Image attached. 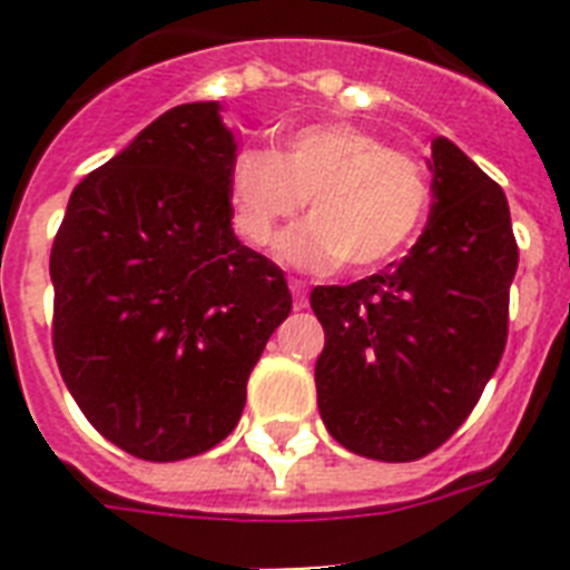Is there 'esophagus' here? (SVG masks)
I'll use <instances>...</instances> for the list:
<instances>
[{
  "mask_svg": "<svg viewBox=\"0 0 570 570\" xmlns=\"http://www.w3.org/2000/svg\"><path fill=\"white\" fill-rule=\"evenodd\" d=\"M289 289H293V304L302 311L307 307V284H304L302 277H289Z\"/></svg>",
  "mask_w": 570,
  "mask_h": 570,
  "instance_id": "obj_1",
  "label": "esophagus"
}]
</instances>
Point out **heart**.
Masks as SVG:
<instances>
[{
	"instance_id": "1",
	"label": "heart",
	"mask_w": 570,
	"mask_h": 570,
	"mask_svg": "<svg viewBox=\"0 0 570 570\" xmlns=\"http://www.w3.org/2000/svg\"><path fill=\"white\" fill-rule=\"evenodd\" d=\"M227 191L236 230L257 248L311 197L313 218L284 233L277 250L289 266L320 275L343 259L352 272L390 263L414 242L432 206L423 163L346 120L293 129L281 154L242 147Z\"/></svg>"
}]
</instances>
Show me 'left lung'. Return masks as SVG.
<instances>
[{"label":"left lung","mask_w":570,"mask_h":570,"mask_svg":"<svg viewBox=\"0 0 570 570\" xmlns=\"http://www.w3.org/2000/svg\"><path fill=\"white\" fill-rule=\"evenodd\" d=\"M432 213L399 263L316 286L325 429L375 461H416L476 407L509 337L518 242L503 189L450 138L432 141Z\"/></svg>","instance_id":"obj_1"}]
</instances>
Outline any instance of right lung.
Listing matches in <instances>:
<instances>
[{
  "mask_svg": "<svg viewBox=\"0 0 570 570\" xmlns=\"http://www.w3.org/2000/svg\"><path fill=\"white\" fill-rule=\"evenodd\" d=\"M233 156L218 102L165 111L76 186L52 242L61 379L88 423L136 459L222 443L293 311L284 272L233 233Z\"/></svg>",
  "mask_w": 570,
  "mask_h": 570,
  "instance_id": "right-lung-1",
  "label": "right lung"
}]
</instances>
